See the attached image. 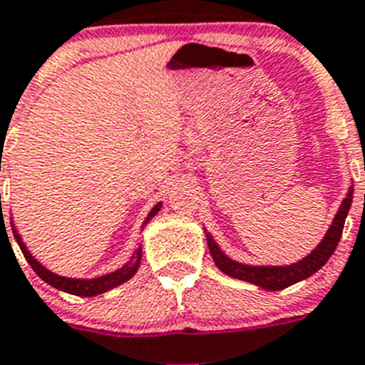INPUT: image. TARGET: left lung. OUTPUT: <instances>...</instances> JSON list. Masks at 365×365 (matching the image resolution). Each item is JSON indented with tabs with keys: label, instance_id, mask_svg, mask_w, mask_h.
<instances>
[{
	"label": "left lung",
	"instance_id": "8db88e82",
	"mask_svg": "<svg viewBox=\"0 0 365 365\" xmlns=\"http://www.w3.org/2000/svg\"><path fill=\"white\" fill-rule=\"evenodd\" d=\"M351 202H353V185L349 187V192L344 198L342 205L338 209L336 216H334L331 227L327 229L326 236L322 240L320 244L313 249L311 255H307L304 260L297 262V264L291 265H245L238 264V262L231 260L229 256H225V252H222V249L218 247L212 236L209 232H205L207 236V245H209V251H211L212 260H215L216 267L222 272L229 274L232 278H238V280L249 282V284H255L262 289H267V291H280V289L289 287V285L297 284V282L305 280L309 278L311 274L318 271L320 267L326 265V262L329 260L331 255L336 249L338 242H340V236L344 231V223H346V216L351 209Z\"/></svg>",
	"mask_w": 365,
	"mask_h": 365
}]
</instances>
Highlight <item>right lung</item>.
<instances>
[{
	"label": "right lung",
	"instance_id": "1",
	"mask_svg": "<svg viewBox=\"0 0 365 365\" xmlns=\"http://www.w3.org/2000/svg\"><path fill=\"white\" fill-rule=\"evenodd\" d=\"M160 209H162V203L154 205L153 211L149 212V216H147L145 222H143V225H147V222H150V220H153V216L156 215ZM12 232H14V238H16V242H18L19 249H21L23 256H25V260L31 264V267L34 269L36 274H38V277L41 278L43 282H47L48 285H52V287L60 289V291H65V293H68V294H76V297H96V294L107 293L109 289H114L116 285L130 280V278L134 277V272L138 271V267H140V262H142V247H138L136 251H134L133 258L129 260V264H125L121 269H118V271L109 272V274L93 278V280H80V278L60 277V274H56V272H51L48 269H45L43 265L39 264L34 256L31 255V251L27 249V245L23 244L21 236H19L18 231H16L14 223H12Z\"/></svg>",
	"mask_w": 365,
	"mask_h": 365
}]
</instances>
